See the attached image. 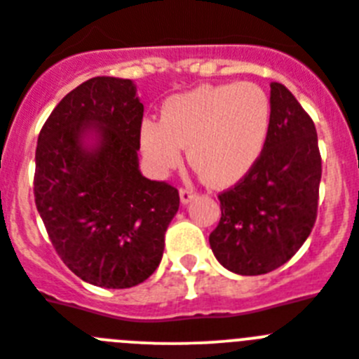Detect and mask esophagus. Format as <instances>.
<instances>
[{
  "label": "esophagus",
  "mask_w": 359,
  "mask_h": 359,
  "mask_svg": "<svg viewBox=\"0 0 359 359\" xmlns=\"http://www.w3.org/2000/svg\"><path fill=\"white\" fill-rule=\"evenodd\" d=\"M196 196V191L193 189V187H180V200H182V203H187L191 202L193 198Z\"/></svg>",
  "instance_id": "esophagus-1"
}]
</instances>
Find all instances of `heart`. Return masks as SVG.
<instances>
[{
	"mask_svg": "<svg viewBox=\"0 0 359 359\" xmlns=\"http://www.w3.org/2000/svg\"><path fill=\"white\" fill-rule=\"evenodd\" d=\"M272 123V102L252 82L200 86L168 98L161 121L144 119L141 148L150 164L168 172L189 163L212 186L240 180L259 157Z\"/></svg>",
	"mask_w": 359,
	"mask_h": 359,
	"instance_id": "1",
	"label": "heart"
}]
</instances>
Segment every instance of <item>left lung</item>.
Listing matches in <instances>:
<instances>
[{"label":"left lung","mask_w":359,"mask_h":359,"mask_svg":"<svg viewBox=\"0 0 359 359\" xmlns=\"http://www.w3.org/2000/svg\"><path fill=\"white\" fill-rule=\"evenodd\" d=\"M272 123L259 157L218 195L209 234L216 259L240 276H261L292 259L311 234L322 157L311 116L283 83H270Z\"/></svg>","instance_id":"left-lung-1"}]
</instances>
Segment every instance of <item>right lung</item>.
<instances>
[{
  "instance_id": "right-lung-1",
  "label": "right lung",
  "mask_w": 359,
  "mask_h": 359,
  "mask_svg": "<svg viewBox=\"0 0 359 359\" xmlns=\"http://www.w3.org/2000/svg\"><path fill=\"white\" fill-rule=\"evenodd\" d=\"M143 103L132 80L95 76L67 93L39 132L35 205L71 272L95 286H137L163 259L179 189L141 175ZM87 130L99 134L89 151Z\"/></svg>"
}]
</instances>
